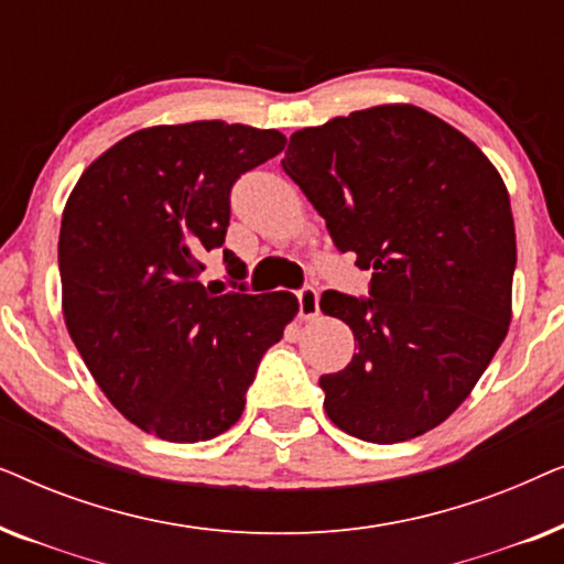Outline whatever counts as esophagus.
<instances>
[{
	"instance_id": "obj_1",
	"label": "esophagus",
	"mask_w": 564,
	"mask_h": 564,
	"mask_svg": "<svg viewBox=\"0 0 564 564\" xmlns=\"http://www.w3.org/2000/svg\"><path fill=\"white\" fill-rule=\"evenodd\" d=\"M297 303H300V318H315L321 313V295L313 284H305L303 290H297Z\"/></svg>"
}]
</instances>
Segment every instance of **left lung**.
Here are the masks:
<instances>
[{
  "label": "left lung",
  "mask_w": 564,
  "mask_h": 564,
  "mask_svg": "<svg viewBox=\"0 0 564 564\" xmlns=\"http://www.w3.org/2000/svg\"><path fill=\"white\" fill-rule=\"evenodd\" d=\"M282 169L336 249L372 272L367 297H321L357 341L341 372L321 377L328 419L372 444L426 434L508 334L516 228L503 180L467 135L413 105L297 130Z\"/></svg>",
  "instance_id": "obj_1"
}]
</instances>
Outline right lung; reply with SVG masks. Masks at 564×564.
Here are the masks:
<instances>
[{
    "mask_svg": "<svg viewBox=\"0 0 564 564\" xmlns=\"http://www.w3.org/2000/svg\"><path fill=\"white\" fill-rule=\"evenodd\" d=\"M284 143L280 130L223 120L145 128L91 161L68 197L66 328L99 390L145 434L195 444L228 431L297 315L292 292L251 295L228 249L234 290L199 282L205 253L226 243L234 184Z\"/></svg>",
    "mask_w": 564,
    "mask_h": 564,
    "instance_id": "1",
    "label": "right lung"
}]
</instances>
